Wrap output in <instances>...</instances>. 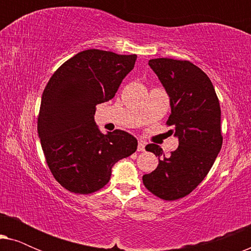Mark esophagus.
Masks as SVG:
<instances>
[{
  "instance_id": "1",
  "label": "esophagus",
  "mask_w": 251,
  "mask_h": 251,
  "mask_svg": "<svg viewBox=\"0 0 251 251\" xmlns=\"http://www.w3.org/2000/svg\"><path fill=\"white\" fill-rule=\"evenodd\" d=\"M145 142H143V140H140V142L138 143V147H137V151H138V152H144V151H145Z\"/></svg>"
}]
</instances>
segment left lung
<instances>
[{"label": "left lung", "mask_w": 251, "mask_h": 251, "mask_svg": "<svg viewBox=\"0 0 251 251\" xmlns=\"http://www.w3.org/2000/svg\"><path fill=\"white\" fill-rule=\"evenodd\" d=\"M149 65L170 97L167 126L179 146L164 156L159 145L149 144L145 149L159 156V166L144 175L143 183L157 198L178 200L204 179L222 149L221 106L210 78L191 61L155 58Z\"/></svg>", "instance_id": "obj_1"}]
</instances>
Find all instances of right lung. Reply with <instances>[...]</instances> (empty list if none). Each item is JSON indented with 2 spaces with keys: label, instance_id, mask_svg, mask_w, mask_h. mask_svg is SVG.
Instances as JSON below:
<instances>
[{
  "label": "right lung",
  "instance_id": "obj_1",
  "mask_svg": "<svg viewBox=\"0 0 251 251\" xmlns=\"http://www.w3.org/2000/svg\"><path fill=\"white\" fill-rule=\"evenodd\" d=\"M136 59L84 50L65 61L44 88L37 116L41 146L54 179L72 193L99 191L114 163L136 152L135 137L120 129L104 135L95 123L96 105L114 97Z\"/></svg>",
  "mask_w": 251,
  "mask_h": 251
}]
</instances>
